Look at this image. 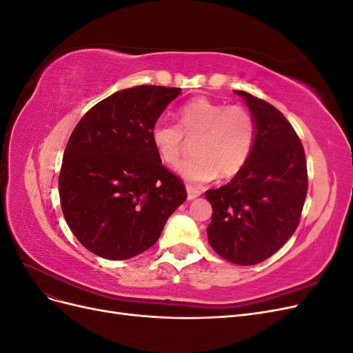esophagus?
Listing matches in <instances>:
<instances>
[{
	"label": "esophagus",
	"instance_id": "34e87169",
	"mask_svg": "<svg viewBox=\"0 0 353 353\" xmlns=\"http://www.w3.org/2000/svg\"><path fill=\"white\" fill-rule=\"evenodd\" d=\"M199 196H200V190H199V188L187 185V199H188V200H194V199L199 197Z\"/></svg>",
	"mask_w": 353,
	"mask_h": 353
}]
</instances>
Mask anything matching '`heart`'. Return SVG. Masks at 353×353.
<instances>
[{
    "instance_id": "b5f03b06",
    "label": "heart",
    "mask_w": 353,
    "mask_h": 353,
    "mask_svg": "<svg viewBox=\"0 0 353 353\" xmlns=\"http://www.w3.org/2000/svg\"><path fill=\"white\" fill-rule=\"evenodd\" d=\"M253 114L240 104L227 105L206 97L191 100L178 112V125L157 121L152 143L166 165H174L184 150L185 138L193 140V153L178 163V174L201 184L213 178H231L249 162L256 143Z\"/></svg>"
}]
</instances>
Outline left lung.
Here are the masks:
<instances>
[{
	"instance_id": "1",
	"label": "left lung",
	"mask_w": 353,
	"mask_h": 353,
	"mask_svg": "<svg viewBox=\"0 0 353 353\" xmlns=\"http://www.w3.org/2000/svg\"><path fill=\"white\" fill-rule=\"evenodd\" d=\"M244 99L256 122L249 162L227 185L208 190L212 205L208 239L223 259L256 265L293 236L307 193L303 145L284 114L252 94Z\"/></svg>"
}]
</instances>
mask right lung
<instances>
[{"label":"right lung","instance_id":"1","mask_svg":"<svg viewBox=\"0 0 353 353\" xmlns=\"http://www.w3.org/2000/svg\"><path fill=\"white\" fill-rule=\"evenodd\" d=\"M181 88L140 85L117 91L83 114L59 175L61 210L85 249L110 261L159 240L187 191L162 165L150 131Z\"/></svg>","mask_w":353,"mask_h":353}]
</instances>
